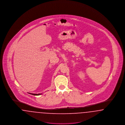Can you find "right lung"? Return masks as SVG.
I'll return each mask as SVG.
<instances>
[{
	"mask_svg": "<svg viewBox=\"0 0 125 125\" xmlns=\"http://www.w3.org/2000/svg\"><path fill=\"white\" fill-rule=\"evenodd\" d=\"M29 94H31V95H42V93H39V94H33V93H29Z\"/></svg>",
	"mask_w": 125,
	"mask_h": 125,
	"instance_id": "obj_1",
	"label": "right lung"
}]
</instances>
